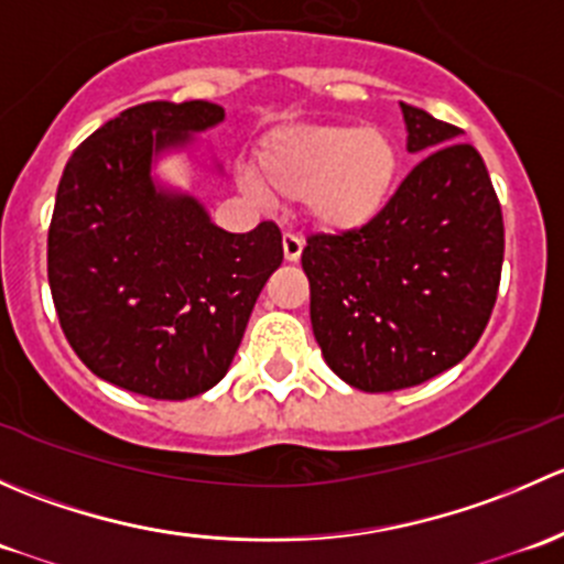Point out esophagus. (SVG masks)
Returning <instances> with one entry per match:
<instances>
[{
	"label": "esophagus",
	"mask_w": 564,
	"mask_h": 564,
	"mask_svg": "<svg viewBox=\"0 0 564 564\" xmlns=\"http://www.w3.org/2000/svg\"><path fill=\"white\" fill-rule=\"evenodd\" d=\"M283 256H286V261H297L303 256V240L297 235H292V231L283 235Z\"/></svg>",
	"instance_id": "34e87169"
}]
</instances>
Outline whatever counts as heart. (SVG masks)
Returning a JSON list of instances; mask_svg holds the SVG:
<instances>
[{
	"mask_svg": "<svg viewBox=\"0 0 564 564\" xmlns=\"http://www.w3.org/2000/svg\"><path fill=\"white\" fill-rule=\"evenodd\" d=\"M398 172L401 152L379 124H297L261 141L242 185L259 198H303L318 229L344 235L382 215Z\"/></svg>",
	"mask_w": 564,
	"mask_h": 564,
	"instance_id": "heart-1",
	"label": "heart"
}]
</instances>
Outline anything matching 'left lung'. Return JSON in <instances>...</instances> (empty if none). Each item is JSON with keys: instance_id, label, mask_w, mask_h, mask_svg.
I'll list each match as a JSON object with an SVG mask.
<instances>
[{"instance_id": "1", "label": "left lung", "mask_w": 564, "mask_h": 564, "mask_svg": "<svg viewBox=\"0 0 564 564\" xmlns=\"http://www.w3.org/2000/svg\"><path fill=\"white\" fill-rule=\"evenodd\" d=\"M417 166L377 220L311 235L303 270L327 366L366 392L414 388L480 340L505 256L502 207L464 130L401 104Z\"/></svg>"}]
</instances>
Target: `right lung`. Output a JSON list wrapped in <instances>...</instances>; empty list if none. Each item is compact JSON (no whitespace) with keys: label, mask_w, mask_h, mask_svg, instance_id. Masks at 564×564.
<instances>
[{"label":"right lung","mask_w":564,"mask_h":564,"mask_svg":"<svg viewBox=\"0 0 564 564\" xmlns=\"http://www.w3.org/2000/svg\"><path fill=\"white\" fill-rule=\"evenodd\" d=\"M224 122L207 100H152L108 119L70 155L48 229L62 333L95 377L185 401L229 371L256 297L281 267L272 220L231 235L187 193L152 182V158Z\"/></svg>","instance_id":"add662e5"}]
</instances>
